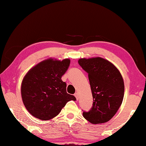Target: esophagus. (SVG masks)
I'll return each instance as SVG.
<instances>
[{
	"instance_id": "1",
	"label": "esophagus",
	"mask_w": 146,
	"mask_h": 146,
	"mask_svg": "<svg viewBox=\"0 0 146 146\" xmlns=\"http://www.w3.org/2000/svg\"><path fill=\"white\" fill-rule=\"evenodd\" d=\"M74 96H75V97H76V100H78V98H79V97H78V93H75V94H74Z\"/></svg>"
}]
</instances>
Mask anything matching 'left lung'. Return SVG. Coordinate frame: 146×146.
<instances>
[{
  "label": "left lung",
  "mask_w": 146,
  "mask_h": 146,
  "mask_svg": "<svg viewBox=\"0 0 146 146\" xmlns=\"http://www.w3.org/2000/svg\"><path fill=\"white\" fill-rule=\"evenodd\" d=\"M78 63L88 73L93 105L83 111L85 119L97 124L110 120L119 110L124 95V83L117 68L102 58H82Z\"/></svg>",
  "instance_id": "obj_1"
}]
</instances>
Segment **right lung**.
Listing matches in <instances>:
<instances>
[{
  "label": "right lung",
  "mask_w": 146,
  "mask_h": 146,
  "mask_svg": "<svg viewBox=\"0 0 146 146\" xmlns=\"http://www.w3.org/2000/svg\"><path fill=\"white\" fill-rule=\"evenodd\" d=\"M69 59H52L37 64L26 74L21 85V95L26 109L35 117L48 120L60 113L68 102L76 100L67 94L61 77L70 66Z\"/></svg>",
  "instance_id": "obj_1"
}]
</instances>
